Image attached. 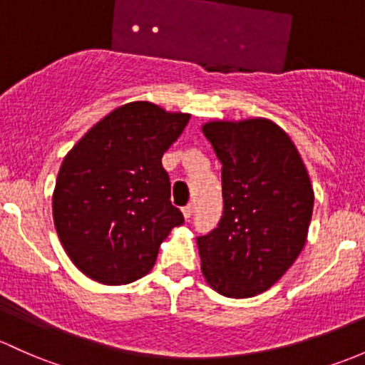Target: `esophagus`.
I'll return each instance as SVG.
<instances>
[{
  "mask_svg": "<svg viewBox=\"0 0 365 365\" xmlns=\"http://www.w3.org/2000/svg\"><path fill=\"white\" fill-rule=\"evenodd\" d=\"M182 213H183V217H185V220H189V218L192 217V213H194V206L187 205L185 208H182Z\"/></svg>",
  "mask_w": 365,
  "mask_h": 365,
  "instance_id": "obj_1",
  "label": "esophagus"
}]
</instances>
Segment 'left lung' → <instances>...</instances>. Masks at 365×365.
<instances>
[{"instance_id":"1","label":"left lung","mask_w":365,"mask_h":365,"mask_svg":"<svg viewBox=\"0 0 365 365\" xmlns=\"http://www.w3.org/2000/svg\"><path fill=\"white\" fill-rule=\"evenodd\" d=\"M222 163L224 212L197 237L201 271L225 297L266 292L295 262L308 236L313 187L297 148L267 118L202 125Z\"/></svg>"}]
</instances>
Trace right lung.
I'll list each match as a JSON object with an SVG mask.
<instances>
[{"label":"right lung","instance_id":"obj_1","mask_svg":"<svg viewBox=\"0 0 365 365\" xmlns=\"http://www.w3.org/2000/svg\"><path fill=\"white\" fill-rule=\"evenodd\" d=\"M189 118L148 101L128 103L64 157L52 197L53 224L86 276L105 285L141 278L171 229L183 224L160 159Z\"/></svg>","mask_w":365,"mask_h":365}]
</instances>
